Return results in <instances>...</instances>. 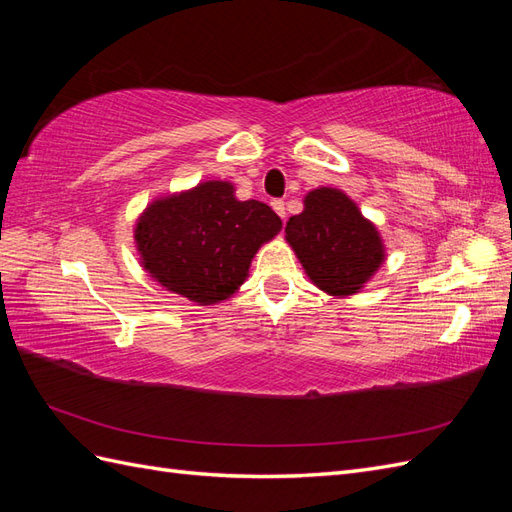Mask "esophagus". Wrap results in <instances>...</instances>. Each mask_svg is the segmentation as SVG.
<instances>
[{
    "label": "esophagus",
    "mask_w": 512,
    "mask_h": 512,
    "mask_svg": "<svg viewBox=\"0 0 512 512\" xmlns=\"http://www.w3.org/2000/svg\"><path fill=\"white\" fill-rule=\"evenodd\" d=\"M271 207H273V211H275L277 215H280L282 220H286V207H284V200H273Z\"/></svg>",
    "instance_id": "obj_1"
}]
</instances>
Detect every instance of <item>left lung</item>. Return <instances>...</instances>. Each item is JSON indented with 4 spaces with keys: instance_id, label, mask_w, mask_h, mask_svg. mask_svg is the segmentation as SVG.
Returning <instances> with one entry per match:
<instances>
[{
    "instance_id": "8db88e82",
    "label": "left lung",
    "mask_w": 512,
    "mask_h": 512,
    "mask_svg": "<svg viewBox=\"0 0 512 512\" xmlns=\"http://www.w3.org/2000/svg\"><path fill=\"white\" fill-rule=\"evenodd\" d=\"M286 241L305 275L331 297L361 292L386 258L378 228L337 188L303 198V211L286 222Z\"/></svg>"
}]
</instances>
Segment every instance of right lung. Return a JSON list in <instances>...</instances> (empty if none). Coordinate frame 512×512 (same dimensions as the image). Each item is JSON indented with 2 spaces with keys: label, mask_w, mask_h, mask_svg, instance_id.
I'll list each match as a JSON object with an SVG mask.
<instances>
[{
  "label": "right lung",
  "mask_w": 512,
  "mask_h": 512,
  "mask_svg": "<svg viewBox=\"0 0 512 512\" xmlns=\"http://www.w3.org/2000/svg\"><path fill=\"white\" fill-rule=\"evenodd\" d=\"M280 230L269 205L239 200L235 185L213 179L151 200L134 224V243L162 288L215 305L241 288L260 245Z\"/></svg>",
  "instance_id": "right-lung-1"
}]
</instances>
